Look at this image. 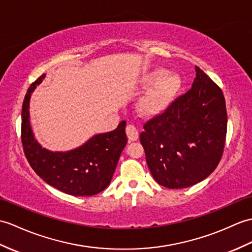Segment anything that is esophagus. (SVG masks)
I'll return each mask as SVG.
<instances>
[{"mask_svg": "<svg viewBox=\"0 0 252 252\" xmlns=\"http://www.w3.org/2000/svg\"><path fill=\"white\" fill-rule=\"evenodd\" d=\"M126 132L127 138H128V140H130V142H135V140H137V138H138V131H137V128L134 126L133 125L126 126Z\"/></svg>", "mask_w": 252, "mask_h": 252, "instance_id": "34e87169", "label": "esophagus"}]
</instances>
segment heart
<instances>
[{
    "instance_id": "1",
    "label": "heart",
    "mask_w": 252,
    "mask_h": 252,
    "mask_svg": "<svg viewBox=\"0 0 252 252\" xmlns=\"http://www.w3.org/2000/svg\"><path fill=\"white\" fill-rule=\"evenodd\" d=\"M138 84L142 87L154 85L146 91L138 102V110L144 116H157L169 106L183 86L178 74H168L163 67H157L143 74Z\"/></svg>"
}]
</instances>
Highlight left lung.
Masks as SVG:
<instances>
[{
	"instance_id": "obj_1",
	"label": "left lung",
	"mask_w": 252,
	"mask_h": 252,
	"mask_svg": "<svg viewBox=\"0 0 252 252\" xmlns=\"http://www.w3.org/2000/svg\"><path fill=\"white\" fill-rule=\"evenodd\" d=\"M192 88L144 125L139 138L155 180L183 189L207 178L223 154L227 116L220 88L195 66Z\"/></svg>"
}]
</instances>
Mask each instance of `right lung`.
<instances>
[{"label": "right lung", "instance_id": "add662e5", "mask_svg": "<svg viewBox=\"0 0 252 252\" xmlns=\"http://www.w3.org/2000/svg\"><path fill=\"white\" fill-rule=\"evenodd\" d=\"M45 74L30 86L21 114V140L27 160L45 183L66 194L90 196L107 188L117 163L126 147V121L112 132L93 135L79 147L68 151H50L43 148L34 137L30 125V98Z\"/></svg>", "mask_w": 252, "mask_h": 252}]
</instances>
